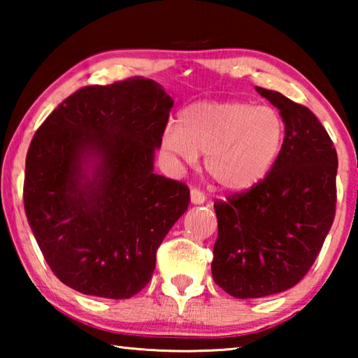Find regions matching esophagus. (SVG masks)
I'll list each match as a JSON object with an SVG mask.
<instances>
[{"mask_svg":"<svg viewBox=\"0 0 358 358\" xmlns=\"http://www.w3.org/2000/svg\"><path fill=\"white\" fill-rule=\"evenodd\" d=\"M205 194L201 191V189H197V187H192L191 189V202L192 203H196V205H201V203H203L205 202Z\"/></svg>","mask_w":358,"mask_h":358,"instance_id":"34e87169","label":"esophagus"}]
</instances>
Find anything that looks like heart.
<instances>
[{
  "label": "heart",
  "instance_id": "1",
  "mask_svg": "<svg viewBox=\"0 0 358 358\" xmlns=\"http://www.w3.org/2000/svg\"><path fill=\"white\" fill-rule=\"evenodd\" d=\"M286 124L271 107L250 102H196L180 113V123H169L162 148L194 164L207 153L210 177L227 191L243 192L257 186L281 155Z\"/></svg>",
  "mask_w": 358,
  "mask_h": 358
}]
</instances>
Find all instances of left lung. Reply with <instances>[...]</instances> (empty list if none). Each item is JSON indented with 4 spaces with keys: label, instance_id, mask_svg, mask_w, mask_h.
I'll use <instances>...</instances> for the list:
<instances>
[{
    "label": "left lung",
    "instance_id": "left-lung-1",
    "mask_svg": "<svg viewBox=\"0 0 358 358\" xmlns=\"http://www.w3.org/2000/svg\"><path fill=\"white\" fill-rule=\"evenodd\" d=\"M286 124L281 155L257 186L216 201L211 275L235 299L294 287L322 250L336 211L338 155L310 108L256 87Z\"/></svg>",
    "mask_w": 358,
    "mask_h": 358
}]
</instances>
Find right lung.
Masks as SVG:
<instances>
[{
	"label": "right lung",
	"mask_w": 358,
	"mask_h": 358,
	"mask_svg": "<svg viewBox=\"0 0 358 358\" xmlns=\"http://www.w3.org/2000/svg\"><path fill=\"white\" fill-rule=\"evenodd\" d=\"M172 106L150 78L88 85L36 131L25 213L45 262L71 289L123 300L151 280L157 248L189 205V187L153 172Z\"/></svg>",
	"instance_id": "1"
}]
</instances>
